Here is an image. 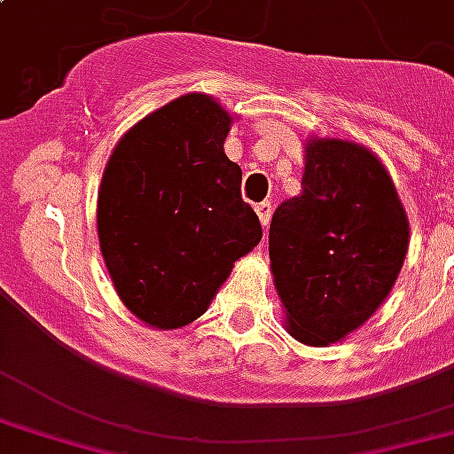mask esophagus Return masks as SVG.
<instances>
[{
    "label": "esophagus",
    "mask_w": 454,
    "mask_h": 454,
    "mask_svg": "<svg viewBox=\"0 0 454 454\" xmlns=\"http://www.w3.org/2000/svg\"><path fill=\"white\" fill-rule=\"evenodd\" d=\"M271 212H273L271 202L257 204V216H259V221H262V226H264V228H269V221H271Z\"/></svg>",
    "instance_id": "obj_1"
}]
</instances>
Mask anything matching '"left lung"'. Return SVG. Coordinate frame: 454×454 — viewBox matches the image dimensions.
<instances>
[{"instance_id":"obj_1","label":"left lung","mask_w":454,"mask_h":454,"mask_svg":"<svg viewBox=\"0 0 454 454\" xmlns=\"http://www.w3.org/2000/svg\"><path fill=\"white\" fill-rule=\"evenodd\" d=\"M407 247L410 221L383 161L364 145L309 137L302 192L269 228L286 331L314 348L345 340L390 295Z\"/></svg>"}]
</instances>
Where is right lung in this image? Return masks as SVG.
<instances>
[{
	"label": "right lung",
	"mask_w": 454,
	"mask_h": 454,
	"mask_svg": "<svg viewBox=\"0 0 454 454\" xmlns=\"http://www.w3.org/2000/svg\"><path fill=\"white\" fill-rule=\"evenodd\" d=\"M233 116L190 92L123 133L104 166L97 238L114 290L159 331L202 317L233 264L262 240L223 152Z\"/></svg>",
	"instance_id": "add662e5"
}]
</instances>
